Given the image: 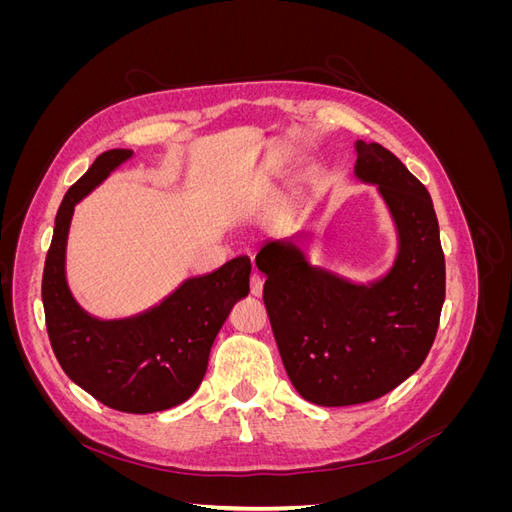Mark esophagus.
I'll return each mask as SVG.
<instances>
[{"label":"esophagus","mask_w":512,"mask_h":512,"mask_svg":"<svg viewBox=\"0 0 512 512\" xmlns=\"http://www.w3.org/2000/svg\"><path fill=\"white\" fill-rule=\"evenodd\" d=\"M262 288H265V277H262L260 273H252L250 277V292L254 294V297H260L262 294Z\"/></svg>","instance_id":"1"}]
</instances>
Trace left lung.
<instances>
[{
  "label": "left lung",
  "instance_id": "left-lung-1",
  "mask_svg": "<svg viewBox=\"0 0 512 512\" xmlns=\"http://www.w3.org/2000/svg\"><path fill=\"white\" fill-rule=\"evenodd\" d=\"M356 177L378 183L399 230L391 273L356 286L312 267L303 235L262 245V299L294 389L318 406L374 401L423 365L438 333L446 290L431 196L378 143L356 141Z\"/></svg>",
  "mask_w": 512,
  "mask_h": 512
}]
</instances>
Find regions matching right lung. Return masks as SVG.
<instances>
[{"instance_id": "obj_1", "label": "right lung", "mask_w": 512, "mask_h": 512, "mask_svg": "<svg viewBox=\"0 0 512 512\" xmlns=\"http://www.w3.org/2000/svg\"><path fill=\"white\" fill-rule=\"evenodd\" d=\"M132 156L104 151L61 200L42 273V303L53 352L68 378L100 404L130 414L179 406L205 378L213 339L232 305L250 292V258L239 256L183 282L151 312L102 322L76 305L66 284V239L74 205Z\"/></svg>"}]
</instances>
